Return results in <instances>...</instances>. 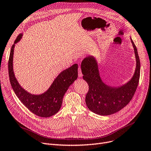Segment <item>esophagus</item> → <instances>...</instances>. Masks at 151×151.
<instances>
[{
  "mask_svg": "<svg viewBox=\"0 0 151 151\" xmlns=\"http://www.w3.org/2000/svg\"><path fill=\"white\" fill-rule=\"evenodd\" d=\"M82 76H83V74L81 73V70L80 67H78V76L82 77Z\"/></svg>",
  "mask_w": 151,
  "mask_h": 151,
  "instance_id": "obj_1",
  "label": "esophagus"
}]
</instances>
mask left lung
<instances>
[{"mask_svg":"<svg viewBox=\"0 0 151 151\" xmlns=\"http://www.w3.org/2000/svg\"><path fill=\"white\" fill-rule=\"evenodd\" d=\"M131 41L134 50L136 67L132 80L122 86L111 87L102 82L97 63L93 56H88L82 61L83 78L89 86L85 101L88 109L93 112L101 115L113 114L125 107L132 99L139 83L140 60L132 38Z\"/></svg>","mask_w":151,"mask_h":151,"instance_id":"left-lung-1","label":"left lung"}]
</instances>
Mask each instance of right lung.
<instances>
[{
  "instance_id": "obj_1",
  "label": "right lung",
  "mask_w": 151,
  "mask_h": 151,
  "mask_svg": "<svg viewBox=\"0 0 151 151\" xmlns=\"http://www.w3.org/2000/svg\"><path fill=\"white\" fill-rule=\"evenodd\" d=\"M22 37V34L17 36L10 50L8 67L11 86L19 101L31 112L41 117L51 116L60 110L65 93L70 85L77 79L78 65L74 64L61 72L45 93L41 95L31 94L20 86L13 70L15 44L20 40Z\"/></svg>"
}]
</instances>
